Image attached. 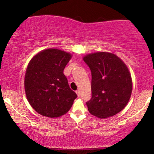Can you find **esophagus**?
<instances>
[{"mask_svg": "<svg viewBox=\"0 0 154 154\" xmlns=\"http://www.w3.org/2000/svg\"><path fill=\"white\" fill-rule=\"evenodd\" d=\"M76 93H77V96H78V97L80 96V91H79V90H77V91H76Z\"/></svg>", "mask_w": 154, "mask_h": 154, "instance_id": "esophagus-1", "label": "esophagus"}]
</instances>
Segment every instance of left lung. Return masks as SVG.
Returning a JSON list of instances; mask_svg holds the SVG:
<instances>
[{
  "mask_svg": "<svg viewBox=\"0 0 154 154\" xmlns=\"http://www.w3.org/2000/svg\"><path fill=\"white\" fill-rule=\"evenodd\" d=\"M83 60L92 75V97L86 102L88 111L100 119L115 115L126 106L131 96L132 82L128 68L111 53H93Z\"/></svg>",
  "mask_w": 154,
  "mask_h": 154,
  "instance_id": "obj_1",
  "label": "left lung"
}]
</instances>
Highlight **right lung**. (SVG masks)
Segmentation results:
<instances>
[{"label": "right lung", "mask_w": 154, "mask_h": 154, "mask_svg": "<svg viewBox=\"0 0 154 154\" xmlns=\"http://www.w3.org/2000/svg\"><path fill=\"white\" fill-rule=\"evenodd\" d=\"M72 55L56 48L36 54L28 64L24 77L26 96L38 114L55 118L68 112L77 97L68 84L63 69Z\"/></svg>", "instance_id": "add662e5"}]
</instances>
